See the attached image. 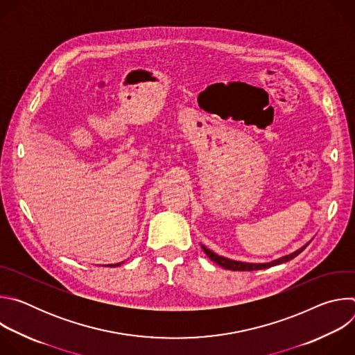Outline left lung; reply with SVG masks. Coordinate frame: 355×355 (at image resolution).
<instances>
[{"label":"left lung","mask_w":355,"mask_h":355,"mask_svg":"<svg viewBox=\"0 0 355 355\" xmlns=\"http://www.w3.org/2000/svg\"><path fill=\"white\" fill-rule=\"evenodd\" d=\"M308 244H309V243H308ZM308 244H306V245H303V247H300V248H299V250H296V251H293L292 254H289V256L281 257V259H278V260H275V261L266 263V264H251V263L234 261V260H230V259H226V257H222V256L215 254V252H214L212 250L207 248L205 245H202V250H204V251L207 252V256H208L214 263H216L218 266L223 267L225 270H232V271H254V270H264V268H270V267L277 266V264H282V263L291 261L292 259H295L296 256H299L300 252L308 247Z\"/></svg>","instance_id":"8db88e82"}]
</instances>
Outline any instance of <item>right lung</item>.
<instances>
[{
  "instance_id": "obj_1",
  "label": "right lung",
  "mask_w": 355,
  "mask_h": 355,
  "mask_svg": "<svg viewBox=\"0 0 355 355\" xmlns=\"http://www.w3.org/2000/svg\"><path fill=\"white\" fill-rule=\"evenodd\" d=\"M118 266H121V263H118V264H114V266L111 264V266H108V267H118Z\"/></svg>"
}]
</instances>
